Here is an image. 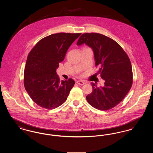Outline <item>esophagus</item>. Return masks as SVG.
<instances>
[{"instance_id":"34e87169","label":"esophagus","mask_w":153,"mask_h":153,"mask_svg":"<svg viewBox=\"0 0 153 153\" xmlns=\"http://www.w3.org/2000/svg\"><path fill=\"white\" fill-rule=\"evenodd\" d=\"M76 82H77L79 85H83L85 84V82H84L83 81H81V80H78V81H76Z\"/></svg>"}]
</instances>
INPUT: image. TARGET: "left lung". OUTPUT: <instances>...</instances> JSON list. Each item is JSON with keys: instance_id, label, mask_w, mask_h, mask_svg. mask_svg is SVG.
<instances>
[{"instance_id": "1", "label": "left lung", "mask_w": 153, "mask_h": 153, "mask_svg": "<svg viewBox=\"0 0 153 153\" xmlns=\"http://www.w3.org/2000/svg\"><path fill=\"white\" fill-rule=\"evenodd\" d=\"M86 44L94 53L95 65H99L97 74L105 81L98 88L91 82L93 91L87 96L88 103L96 109L106 111L122 101L132 84L130 60L122 48L108 36L99 33L82 34L77 45Z\"/></svg>"}]
</instances>
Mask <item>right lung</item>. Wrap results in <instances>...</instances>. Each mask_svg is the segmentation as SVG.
Masks as SVG:
<instances>
[{
  "mask_svg": "<svg viewBox=\"0 0 153 153\" xmlns=\"http://www.w3.org/2000/svg\"><path fill=\"white\" fill-rule=\"evenodd\" d=\"M81 33H60L41 39L30 51L24 71V85L31 99L44 108L54 109L67 99L75 82L59 81L56 70Z\"/></svg>",
  "mask_w": 153,
  "mask_h": 153,
  "instance_id": "obj_1",
  "label": "right lung"
}]
</instances>
